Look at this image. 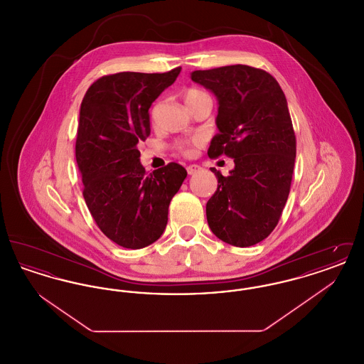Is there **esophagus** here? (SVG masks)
Instances as JSON below:
<instances>
[{
  "instance_id": "esophagus-1",
  "label": "esophagus",
  "mask_w": 364,
  "mask_h": 364,
  "mask_svg": "<svg viewBox=\"0 0 364 364\" xmlns=\"http://www.w3.org/2000/svg\"><path fill=\"white\" fill-rule=\"evenodd\" d=\"M199 169H200L199 165H190V166H187V172H188V174H195Z\"/></svg>"
}]
</instances>
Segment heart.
<instances>
[{
  "mask_svg": "<svg viewBox=\"0 0 364 364\" xmlns=\"http://www.w3.org/2000/svg\"><path fill=\"white\" fill-rule=\"evenodd\" d=\"M206 95H208L206 92H203V91H200V90H198V88H188V90L184 92V101H186L187 106L190 107V106H192L195 102H198L199 100H202V98L206 97ZM202 141H203V140L200 138L192 139L191 141H178V143L176 144V149H177L181 154L190 156L191 153H192V147L200 146Z\"/></svg>",
  "mask_w": 364,
  "mask_h": 364,
  "instance_id": "obj_1",
  "label": "heart"
}]
</instances>
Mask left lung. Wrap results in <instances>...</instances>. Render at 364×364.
Instances as JSON below:
<instances>
[{
    "label": "left lung",
    "instance_id": "1",
    "mask_svg": "<svg viewBox=\"0 0 364 364\" xmlns=\"http://www.w3.org/2000/svg\"><path fill=\"white\" fill-rule=\"evenodd\" d=\"M191 79L218 100L208 156L235 161L226 177L211 168L218 187L206 205L208 226L230 245H254L274 230L291 191L296 136L285 94L269 72L242 64Z\"/></svg>",
    "mask_w": 364,
    "mask_h": 364
}]
</instances>
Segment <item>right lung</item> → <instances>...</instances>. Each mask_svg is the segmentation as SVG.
I'll return each mask as SVG.
<instances>
[{
	"mask_svg": "<svg viewBox=\"0 0 364 364\" xmlns=\"http://www.w3.org/2000/svg\"><path fill=\"white\" fill-rule=\"evenodd\" d=\"M180 70L106 75L88 87L80 106L75 153L83 196L105 236L124 248L161 237L169 203L187 177L176 162L146 173L138 150L151 131L150 106Z\"/></svg>",
	"mask_w": 364,
	"mask_h": 364,
	"instance_id": "1",
	"label": "right lung"
}]
</instances>
